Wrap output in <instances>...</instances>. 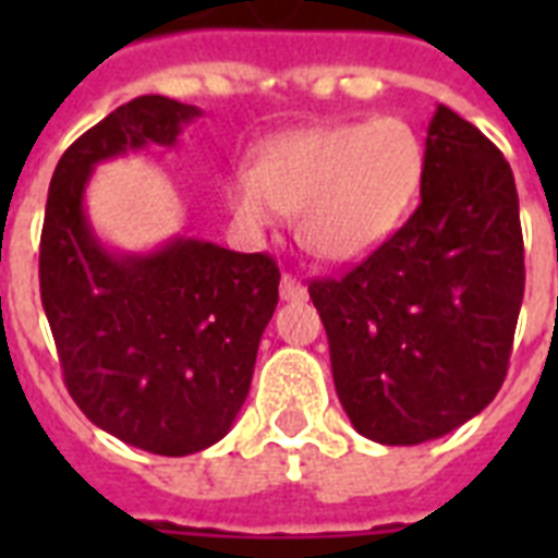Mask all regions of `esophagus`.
I'll return each instance as SVG.
<instances>
[{"mask_svg":"<svg viewBox=\"0 0 558 558\" xmlns=\"http://www.w3.org/2000/svg\"><path fill=\"white\" fill-rule=\"evenodd\" d=\"M306 298V287L292 275H283L280 278V301H304Z\"/></svg>","mask_w":558,"mask_h":558,"instance_id":"1","label":"esophagus"}]
</instances>
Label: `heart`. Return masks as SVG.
Returning <instances> with one entry per match:
<instances>
[{
    "label": "heart",
    "mask_w": 558,
    "mask_h": 558,
    "mask_svg": "<svg viewBox=\"0 0 558 558\" xmlns=\"http://www.w3.org/2000/svg\"><path fill=\"white\" fill-rule=\"evenodd\" d=\"M423 173L420 135L402 118L381 116L275 135L222 196L248 236L269 234L280 210H295L301 240L344 263L379 248L405 222Z\"/></svg>",
    "instance_id": "obj_1"
}]
</instances>
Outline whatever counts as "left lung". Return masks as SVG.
<instances>
[{
	"instance_id": "left-lung-1",
	"label": "left lung",
	"mask_w": 558,
	"mask_h": 558,
	"mask_svg": "<svg viewBox=\"0 0 558 558\" xmlns=\"http://www.w3.org/2000/svg\"><path fill=\"white\" fill-rule=\"evenodd\" d=\"M310 298L332 381L367 440L416 446L454 432L501 390L524 298L519 193L501 150L437 107L420 205L397 234Z\"/></svg>"
}]
</instances>
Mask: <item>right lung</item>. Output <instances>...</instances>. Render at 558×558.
<instances>
[{"label": "right lung", "instance_id": "add662e5", "mask_svg": "<svg viewBox=\"0 0 558 558\" xmlns=\"http://www.w3.org/2000/svg\"><path fill=\"white\" fill-rule=\"evenodd\" d=\"M196 116L142 95L86 130L57 161L39 236V298L65 388L98 428L168 458L208 449L234 423L280 269L269 254L187 236L153 254H112L92 231L83 191L98 161L173 147Z\"/></svg>", "mask_w": 558, "mask_h": 558}]
</instances>
